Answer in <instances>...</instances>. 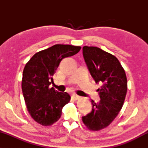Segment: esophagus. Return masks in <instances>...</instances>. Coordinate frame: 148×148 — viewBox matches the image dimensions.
I'll return each mask as SVG.
<instances>
[{
    "mask_svg": "<svg viewBox=\"0 0 148 148\" xmlns=\"http://www.w3.org/2000/svg\"><path fill=\"white\" fill-rule=\"evenodd\" d=\"M72 98L75 100V101H77V100H79V99H80V97L75 94H73V95H72Z\"/></svg>",
    "mask_w": 148,
    "mask_h": 148,
    "instance_id": "obj_1",
    "label": "esophagus"
}]
</instances>
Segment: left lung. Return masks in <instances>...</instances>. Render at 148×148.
<instances>
[{
    "label": "left lung",
    "instance_id": "left-lung-1",
    "mask_svg": "<svg viewBox=\"0 0 148 148\" xmlns=\"http://www.w3.org/2000/svg\"><path fill=\"white\" fill-rule=\"evenodd\" d=\"M83 55L88 71L97 83H103L99 92L101 101H91V112L83 116V122L92 131L109 126L119 114L127 92V78L124 68L114 56L99 47L84 46Z\"/></svg>",
    "mask_w": 148,
    "mask_h": 148
}]
</instances>
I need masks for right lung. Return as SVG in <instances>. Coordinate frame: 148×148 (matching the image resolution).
Returning <instances> with one entry per match:
<instances>
[{
  "label": "right lung",
  "mask_w": 148,
  "mask_h": 148,
  "mask_svg": "<svg viewBox=\"0 0 148 148\" xmlns=\"http://www.w3.org/2000/svg\"><path fill=\"white\" fill-rule=\"evenodd\" d=\"M80 46L56 44L35 53L25 65L22 90L31 117L42 126H51L60 119L62 108L69 103V95L49 86L63 58L78 53Z\"/></svg>",
  "instance_id": "add662e5"
}]
</instances>
